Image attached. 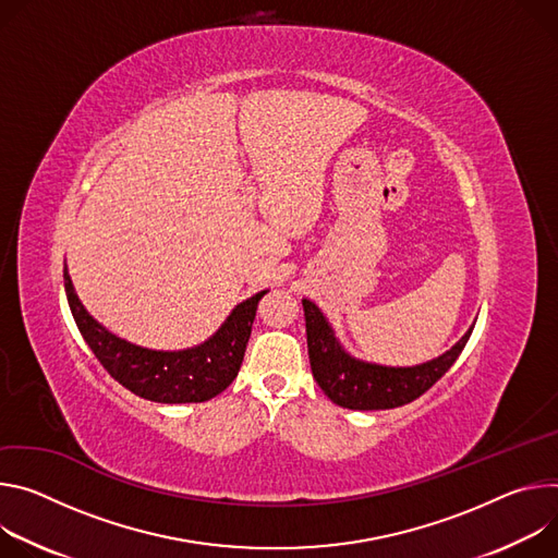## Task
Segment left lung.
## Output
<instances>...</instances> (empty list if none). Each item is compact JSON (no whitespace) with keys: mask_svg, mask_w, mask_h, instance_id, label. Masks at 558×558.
I'll list each match as a JSON object with an SVG mask.
<instances>
[{"mask_svg":"<svg viewBox=\"0 0 558 558\" xmlns=\"http://www.w3.org/2000/svg\"><path fill=\"white\" fill-rule=\"evenodd\" d=\"M301 303L313 377L337 405L350 410H390L418 399L452 367L474 328L472 326L452 350L435 361L414 367H384L348 356L319 307L307 299Z\"/></svg>","mask_w":558,"mask_h":558,"instance_id":"1","label":"left lung"}]
</instances>
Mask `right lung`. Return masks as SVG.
I'll use <instances>...</instances> for the list:
<instances>
[{
  "label": "right lung",
  "instance_id": "1",
  "mask_svg": "<svg viewBox=\"0 0 558 558\" xmlns=\"http://www.w3.org/2000/svg\"><path fill=\"white\" fill-rule=\"evenodd\" d=\"M64 283L75 324L108 375L123 388L157 403H202L223 392L239 375L259 299L266 294L264 290L239 303L204 345L183 352H155L101 328L80 303L69 270H64Z\"/></svg>",
  "mask_w": 558,
  "mask_h": 558
}]
</instances>
